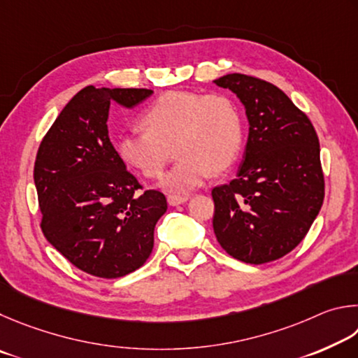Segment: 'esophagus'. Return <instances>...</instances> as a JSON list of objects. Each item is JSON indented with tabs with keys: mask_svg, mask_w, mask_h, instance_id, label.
Segmentation results:
<instances>
[{
	"mask_svg": "<svg viewBox=\"0 0 358 358\" xmlns=\"http://www.w3.org/2000/svg\"><path fill=\"white\" fill-rule=\"evenodd\" d=\"M166 199H168L169 206H179V204L185 203L187 199H189V196L187 195H168Z\"/></svg>",
	"mask_w": 358,
	"mask_h": 358,
	"instance_id": "34e87169",
	"label": "esophagus"
}]
</instances>
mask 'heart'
Segmentation results:
<instances>
[{"mask_svg": "<svg viewBox=\"0 0 358 358\" xmlns=\"http://www.w3.org/2000/svg\"><path fill=\"white\" fill-rule=\"evenodd\" d=\"M143 131H127L117 140L119 157L148 179L162 176L179 157L160 187L189 193L210 173L228 171L243 146V119L228 94L193 91L165 92L141 115Z\"/></svg>", "mask_w": 358, "mask_h": 358, "instance_id": "obj_1", "label": "heart"}]
</instances>
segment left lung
<instances>
[{"label":"left lung","mask_w":358,"mask_h":358,"mask_svg":"<svg viewBox=\"0 0 358 358\" xmlns=\"http://www.w3.org/2000/svg\"><path fill=\"white\" fill-rule=\"evenodd\" d=\"M215 85L237 94L250 122L237 178L212 189L215 237L247 264L277 261L305 239L321 210L317 134L308 116L266 80L228 73Z\"/></svg>","instance_id":"left-lung-1"}]
</instances>
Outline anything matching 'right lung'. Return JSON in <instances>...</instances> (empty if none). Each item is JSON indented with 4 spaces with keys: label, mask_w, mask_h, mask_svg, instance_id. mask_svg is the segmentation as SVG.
<instances>
[{
    "label": "right lung",
    "mask_w": 358,
    "mask_h": 358,
    "mask_svg": "<svg viewBox=\"0 0 358 358\" xmlns=\"http://www.w3.org/2000/svg\"><path fill=\"white\" fill-rule=\"evenodd\" d=\"M144 87L86 86L42 138L34 184L45 239L67 261L99 278L140 268L152 253L154 228L166 198L125 168L108 138L111 100L127 108L146 100Z\"/></svg>",
    "instance_id": "obj_1"
}]
</instances>
